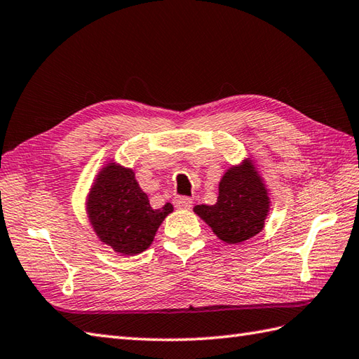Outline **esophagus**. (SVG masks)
Listing matches in <instances>:
<instances>
[{"mask_svg": "<svg viewBox=\"0 0 359 359\" xmlns=\"http://www.w3.org/2000/svg\"><path fill=\"white\" fill-rule=\"evenodd\" d=\"M173 205L177 207V209H190V207H192V200L187 196H177L173 200Z\"/></svg>", "mask_w": 359, "mask_h": 359, "instance_id": "obj_1", "label": "esophagus"}]
</instances>
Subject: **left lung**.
<instances>
[{
  "label": "left lung",
  "mask_w": 359,
  "mask_h": 359,
  "mask_svg": "<svg viewBox=\"0 0 359 359\" xmlns=\"http://www.w3.org/2000/svg\"><path fill=\"white\" fill-rule=\"evenodd\" d=\"M269 209L267 189L247 159L241 165L230 167L221 178L217 204L195 205L194 212L221 241L238 244L261 232Z\"/></svg>",
  "instance_id": "obj_1"
}]
</instances>
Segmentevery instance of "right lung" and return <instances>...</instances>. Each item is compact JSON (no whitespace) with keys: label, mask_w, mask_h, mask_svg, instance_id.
<instances>
[{"label":"right lung","mask_w":359,"mask_h":359,"mask_svg":"<svg viewBox=\"0 0 359 359\" xmlns=\"http://www.w3.org/2000/svg\"><path fill=\"white\" fill-rule=\"evenodd\" d=\"M172 210L170 203H165L161 209L150 207L133 170L115 163H109L98 173L87 201L95 233L123 255L144 252Z\"/></svg>","instance_id":"1"}]
</instances>
